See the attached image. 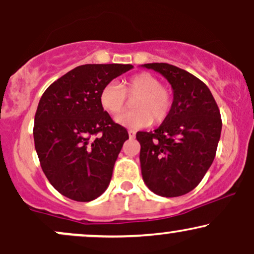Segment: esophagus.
<instances>
[{
  "label": "esophagus",
  "mask_w": 254,
  "mask_h": 254,
  "mask_svg": "<svg viewBox=\"0 0 254 254\" xmlns=\"http://www.w3.org/2000/svg\"><path fill=\"white\" fill-rule=\"evenodd\" d=\"M127 133H129L130 138H135V136H136V131L135 130H129V131H127Z\"/></svg>",
  "instance_id": "34e87169"
}]
</instances>
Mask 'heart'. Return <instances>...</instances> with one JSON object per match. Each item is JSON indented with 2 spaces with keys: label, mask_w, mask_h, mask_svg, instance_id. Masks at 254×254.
<instances>
[{
  "label": "heart",
  "mask_w": 254,
  "mask_h": 254,
  "mask_svg": "<svg viewBox=\"0 0 254 254\" xmlns=\"http://www.w3.org/2000/svg\"><path fill=\"white\" fill-rule=\"evenodd\" d=\"M127 97H135V110L118 117V124L130 129H142L153 122H162L170 115L173 94L161 81L150 72H139L119 84L115 81L106 83L100 92V104L112 116L123 112Z\"/></svg>",
  "instance_id": "b5f03b06"
}]
</instances>
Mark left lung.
Returning a JSON list of instances; mask_svg holds the SVG:
<instances>
[{
    "mask_svg": "<svg viewBox=\"0 0 254 254\" xmlns=\"http://www.w3.org/2000/svg\"><path fill=\"white\" fill-rule=\"evenodd\" d=\"M167 78L173 104L154 131H138L142 177L150 191L178 197L193 190L215 159L222 121L210 89L199 78L167 63H148Z\"/></svg>",
    "mask_w": 254,
    "mask_h": 254,
    "instance_id": "8db88e82",
    "label": "left lung"
}]
</instances>
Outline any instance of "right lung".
Segmentation results:
<instances>
[{"label": "right lung", "mask_w": 254, "mask_h": 254, "mask_svg": "<svg viewBox=\"0 0 254 254\" xmlns=\"http://www.w3.org/2000/svg\"><path fill=\"white\" fill-rule=\"evenodd\" d=\"M131 64H84L48 87L34 116V147L49 182L63 196L90 202L103 194L127 129L112 121L100 92Z\"/></svg>", "instance_id": "right-lung-1"}]
</instances>
